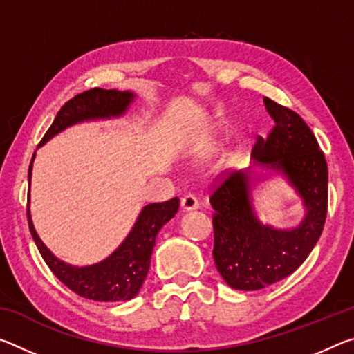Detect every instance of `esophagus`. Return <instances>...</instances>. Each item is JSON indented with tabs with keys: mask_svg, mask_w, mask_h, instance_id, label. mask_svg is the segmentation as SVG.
<instances>
[{
	"mask_svg": "<svg viewBox=\"0 0 354 354\" xmlns=\"http://www.w3.org/2000/svg\"><path fill=\"white\" fill-rule=\"evenodd\" d=\"M181 207L184 211H192V209H197L198 207V200L195 195L192 194H187L184 195V197L181 198Z\"/></svg>",
	"mask_w": 354,
	"mask_h": 354,
	"instance_id": "1",
	"label": "esophagus"
}]
</instances>
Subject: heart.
<instances>
[{
    "mask_svg": "<svg viewBox=\"0 0 354 354\" xmlns=\"http://www.w3.org/2000/svg\"><path fill=\"white\" fill-rule=\"evenodd\" d=\"M218 147H221V143L217 142V140L214 138H209L207 142H205L201 147L198 148L197 151V156L200 157V159H205V157H209L216 153V151L218 149Z\"/></svg>",
    "mask_w": 354,
    "mask_h": 354,
    "instance_id": "obj_1",
    "label": "heart"
}]
</instances>
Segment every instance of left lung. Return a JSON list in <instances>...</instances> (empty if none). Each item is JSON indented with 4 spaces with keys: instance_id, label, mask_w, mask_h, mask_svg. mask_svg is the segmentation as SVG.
Listing matches in <instances>:
<instances>
[{
    "instance_id": "obj_1",
    "label": "left lung",
    "mask_w": 354,
    "mask_h": 354,
    "mask_svg": "<svg viewBox=\"0 0 354 354\" xmlns=\"http://www.w3.org/2000/svg\"><path fill=\"white\" fill-rule=\"evenodd\" d=\"M265 105L274 127L266 138L258 137L252 157L288 178L307 214L291 230L263 225L252 209L248 173L217 176L209 195L214 209L212 257L230 287L244 291L266 288L295 272L315 248L328 212V164L310 127L288 106L269 97Z\"/></svg>"
}]
</instances>
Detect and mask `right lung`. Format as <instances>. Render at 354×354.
Here are the masks:
<instances>
[{
  "instance_id": "obj_1",
  "label": "right lung",
  "mask_w": 354,
  "mask_h": 354,
  "mask_svg": "<svg viewBox=\"0 0 354 354\" xmlns=\"http://www.w3.org/2000/svg\"><path fill=\"white\" fill-rule=\"evenodd\" d=\"M132 93H121L116 91V89L102 88H93L77 94L61 106V110L56 115L52 126L48 127L46 136L42 137L39 147L67 126L75 124V122L122 115L127 105L132 102ZM32 159H35V156H32ZM31 165L30 171H28V183L31 181ZM178 207V197L162 201V203H151L145 206L132 232L129 233V236L116 249V252H113L106 260L97 263V265L86 268H74L59 261L44 245L41 238L37 236L31 222L30 205H28L26 216L31 236L35 239L37 249L41 252L44 261L50 268V271L67 288H71L82 298L111 302L127 301L137 296L145 279H147L157 233L176 214Z\"/></svg>"
}]
</instances>
